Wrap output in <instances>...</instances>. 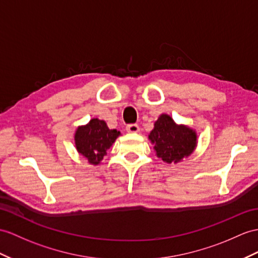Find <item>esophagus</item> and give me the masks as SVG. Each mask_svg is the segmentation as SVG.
I'll use <instances>...</instances> for the list:
<instances>
[{"label":"esophagus","mask_w":258,"mask_h":258,"mask_svg":"<svg viewBox=\"0 0 258 258\" xmlns=\"http://www.w3.org/2000/svg\"><path fill=\"white\" fill-rule=\"evenodd\" d=\"M125 130H127L130 134H136L140 130V128L137 123H129V124H127V127H125Z\"/></svg>","instance_id":"1"}]
</instances>
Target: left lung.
Instances as JSON below:
<instances>
[{
    "instance_id": "obj_1",
    "label": "left lung",
    "mask_w": 258,
    "mask_h": 258,
    "mask_svg": "<svg viewBox=\"0 0 258 258\" xmlns=\"http://www.w3.org/2000/svg\"><path fill=\"white\" fill-rule=\"evenodd\" d=\"M149 139L156 155L166 163H177L190 155L197 143L196 133L185 125H177L168 115H161L154 123Z\"/></svg>"
}]
</instances>
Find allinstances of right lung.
<instances>
[{"instance_id": "obj_1", "label": "right lung", "mask_w": 258, "mask_h": 258, "mask_svg": "<svg viewBox=\"0 0 258 258\" xmlns=\"http://www.w3.org/2000/svg\"><path fill=\"white\" fill-rule=\"evenodd\" d=\"M120 133L110 130L104 120L94 118L75 133V146L91 164L96 165L107 154V150L115 142Z\"/></svg>"}]
</instances>
